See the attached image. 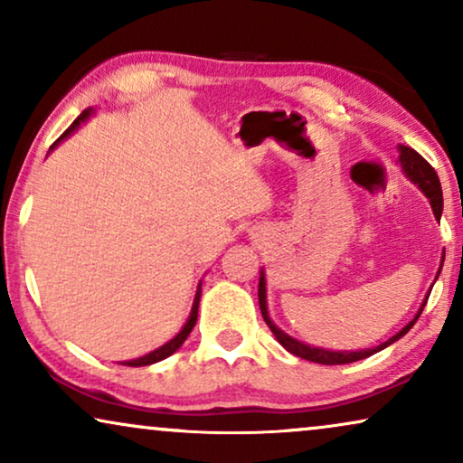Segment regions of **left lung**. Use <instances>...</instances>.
Here are the masks:
<instances>
[{"label":"left lung","mask_w":463,"mask_h":463,"mask_svg":"<svg viewBox=\"0 0 463 463\" xmlns=\"http://www.w3.org/2000/svg\"><path fill=\"white\" fill-rule=\"evenodd\" d=\"M401 156H398V162H401V166L404 170V175H407L409 181H413L417 187L421 189L423 195L430 200V206H432L434 211V217L440 219L442 214V187H440V181H439V175H436V170L430 166V164L423 160V157L417 154L415 149L411 147H404L401 145ZM442 261H445V255H442ZM442 268V265H440ZM440 274V269H439ZM439 278V276H436ZM432 290V288H430ZM430 297V295H428ZM428 297L426 301L421 303L420 312L413 320L409 322L407 326L402 328V331H398L394 337H390L388 341H383L382 345L373 347V350H358V352H331V350H322V347H314V345H307V344H301V341H297L287 335L284 331H280L274 322H271L269 314H268V301H265V274L261 271V278H259V307H261V314H263V320L268 322V326L271 328V333L276 335V339L280 341V345L284 350H288L290 354H295V356L299 358H306V360H312V363H318V364H347V363H356V360H363V358H369L373 354L383 350V347H388L390 344H394L402 337V335H407L411 331V326L415 325L417 318H420V314L423 312V307H426L428 303Z\"/></svg>","instance_id":"left-lung-1"}]
</instances>
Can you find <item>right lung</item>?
Here are the masks:
<instances>
[{"label":"right lung","instance_id":"right-lung-1","mask_svg":"<svg viewBox=\"0 0 463 463\" xmlns=\"http://www.w3.org/2000/svg\"><path fill=\"white\" fill-rule=\"evenodd\" d=\"M92 113V109H86V111H81L80 113V118L75 119V122L69 126V128L62 132L61 135V138L59 141H56L52 147L50 149H54L56 145H59L62 138L65 137H69L71 135V132L78 128V126L84 122V119H88V116H90ZM200 295H202V282L198 284V290H195V299H194V307H192V314H189V320L185 322V326L181 328L179 331V335H175L173 339L168 341V344H164L162 347H157V350H154V352H149V354H145V356H141V358H137V360H126L124 364H128V366H147V364H154V363H160V360H164V358H168L170 354H175L176 350H179V347L183 345V341H185L187 337H189V333H192V328H194V325H195V320H198V306H200Z\"/></svg>","mask_w":463,"mask_h":463}]
</instances>
